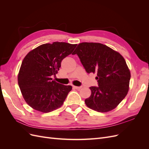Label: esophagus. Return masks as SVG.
I'll use <instances>...</instances> for the list:
<instances>
[{
    "label": "esophagus",
    "mask_w": 149,
    "mask_h": 149,
    "mask_svg": "<svg viewBox=\"0 0 149 149\" xmlns=\"http://www.w3.org/2000/svg\"><path fill=\"white\" fill-rule=\"evenodd\" d=\"M76 89H78V90H79L82 87L81 86H73Z\"/></svg>",
    "instance_id": "1"
}]
</instances>
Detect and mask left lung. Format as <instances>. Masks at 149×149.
Wrapping results in <instances>:
<instances>
[{"instance_id": "left-lung-1", "label": "left lung", "mask_w": 149, "mask_h": 149, "mask_svg": "<svg viewBox=\"0 0 149 149\" xmlns=\"http://www.w3.org/2000/svg\"><path fill=\"white\" fill-rule=\"evenodd\" d=\"M77 54L88 73H97L98 87L91 86V94L84 102L89 108L100 112L113 110L127 95L130 72L120 54L100 43H79Z\"/></svg>"}]
</instances>
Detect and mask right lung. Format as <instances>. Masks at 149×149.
<instances>
[{"instance_id":"right-lung-1","label":"right lung","mask_w":149,"mask_h":149,"mask_svg":"<svg viewBox=\"0 0 149 149\" xmlns=\"http://www.w3.org/2000/svg\"><path fill=\"white\" fill-rule=\"evenodd\" d=\"M77 44L66 42L45 43L31 50L22 61L18 83L25 102L38 111L47 113L60 108L71 86L56 82L61 61L73 52Z\"/></svg>"}]
</instances>
